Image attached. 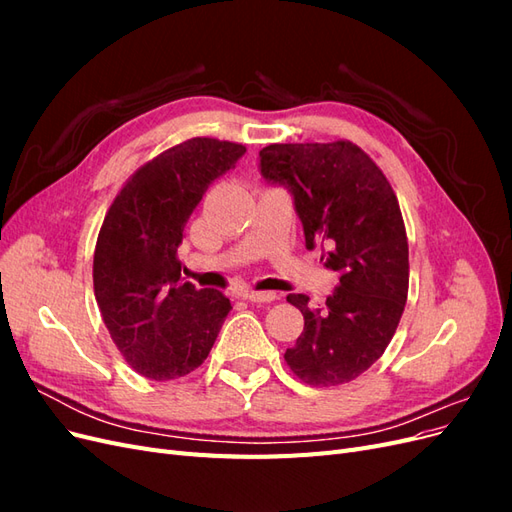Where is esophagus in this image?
Listing matches in <instances>:
<instances>
[{
    "label": "esophagus",
    "instance_id": "esophagus-1",
    "mask_svg": "<svg viewBox=\"0 0 512 512\" xmlns=\"http://www.w3.org/2000/svg\"><path fill=\"white\" fill-rule=\"evenodd\" d=\"M243 297L254 301V303H271V301L280 299V294H277V292H269V290H247V292L243 294Z\"/></svg>",
    "mask_w": 512,
    "mask_h": 512
}]
</instances>
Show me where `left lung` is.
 <instances>
[{
    "label": "left lung",
    "instance_id": "obj_1",
    "mask_svg": "<svg viewBox=\"0 0 512 512\" xmlns=\"http://www.w3.org/2000/svg\"><path fill=\"white\" fill-rule=\"evenodd\" d=\"M260 175L292 196L305 247H322L339 284L322 307L288 294L305 327L284 359L312 386H337L374 365L408 299V239L382 170L348 141L288 143L260 151Z\"/></svg>",
    "mask_w": 512,
    "mask_h": 512
}]
</instances>
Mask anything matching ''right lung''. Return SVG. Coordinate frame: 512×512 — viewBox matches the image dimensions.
<instances>
[{
    "instance_id": "obj_1",
    "label": "right lung",
    "mask_w": 512,
    "mask_h": 512,
    "mask_svg": "<svg viewBox=\"0 0 512 512\" xmlns=\"http://www.w3.org/2000/svg\"><path fill=\"white\" fill-rule=\"evenodd\" d=\"M245 147L190 138L141 166L113 200L94 254V292L115 346L138 374L173 380L209 356L232 309L222 290L181 282L177 247L209 185Z\"/></svg>"
}]
</instances>
